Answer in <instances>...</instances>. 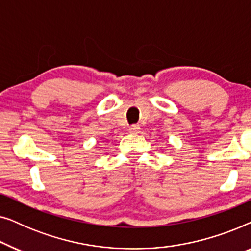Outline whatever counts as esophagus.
Instances as JSON below:
<instances>
[{
  "mask_svg": "<svg viewBox=\"0 0 251 251\" xmlns=\"http://www.w3.org/2000/svg\"><path fill=\"white\" fill-rule=\"evenodd\" d=\"M139 129H140V126L138 125H131V126H129V132L137 133V132L139 131Z\"/></svg>",
  "mask_w": 251,
  "mask_h": 251,
  "instance_id": "1",
  "label": "esophagus"
}]
</instances>
